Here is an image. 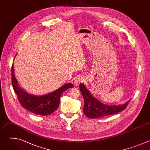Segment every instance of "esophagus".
Masks as SVG:
<instances>
[{"instance_id":"esophagus-1","label":"esophagus","mask_w":150,"mask_h":150,"mask_svg":"<svg viewBox=\"0 0 150 150\" xmlns=\"http://www.w3.org/2000/svg\"><path fill=\"white\" fill-rule=\"evenodd\" d=\"M84 80V78L82 76H79L78 78H76L75 81H74V83L75 85H76V86H78V85H79V84L81 83V82H82Z\"/></svg>"}]
</instances>
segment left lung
<instances>
[{"label":"left lung","mask_w":150,"mask_h":150,"mask_svg":"<svg viewBox=\"0 0 150 150\" xmlns=\"http://www.w3.org/2000/svg\"><path fill=\"white\" fill-rule=\"evenodd\" d=\"M79 88L84 98L83 112L87 117L90 119H96L117 113L126 109L127 103L130 101V100H128L126 103L121 105H106L93 97L84 84L81 83Z\"/></svg>","instance_id":"left-lung-1"}]
</instances>
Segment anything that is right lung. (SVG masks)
<instances>
[{
	"label": "right lung",
	"instance_id": "obj_1",
	"mask_svg": "<svg viewBox=\"0 0 150 150\" xmlns=\"http://www.w3.org/2000/svg\"><path fill=\"white\" fill-rule=\"evenodd\" d=\"M12 83L18 100L24 108L38 115L48 116L57 109L62 94L68 88L74 87L71 83L64 84L56 90L42 96H35L28 93L21 88L15 76L13 63L12 67Z\"/></svg>",
	"mask_w": 150,
	"mask_h": 150
}]
</instances>
